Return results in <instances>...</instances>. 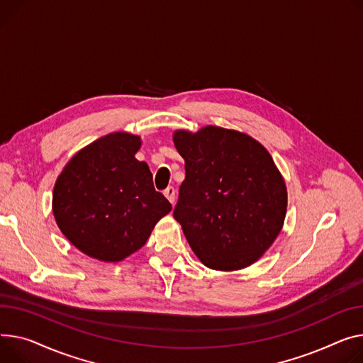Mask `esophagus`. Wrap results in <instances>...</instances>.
Masks as SVG:
<instances>
[{
	"instance_id": "obj_1",
	"label": "esophagus",
	"mask_w": 363,
	"mask_h": 363,
	"mask_svg": "<svg viewBox=\"0 0 363 363\" xmlns=\"http://www.w3.org/2000/svg\"><path fill=\"white\" fill-rule=\"evenodd\" d=\"M164 197L169 200V203L174 204L175 203V188L174 186H167L164 191H163Z\"/></svg>"
}]
</instances>
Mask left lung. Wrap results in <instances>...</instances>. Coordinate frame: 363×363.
<instances>
[{"mask_svg":"<svg viewBox=\"0 0 363 363\" xmlns=\"http://www.w3.org/2000/svg\"><path fill=\"white\" fill-rule=\"evenodd\" d=\"M185 160L174 217L208 269L250 267L279 236L287 189L272 155L251 135L207 125L172 135Z\"/></svg>","mask_w":363,"mask_h":363,"instance_id":"obj_1","label":"left lung"}]
</instances>
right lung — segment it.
Instances as JSON below:
<instances>
[{
    "label": "right lung",
    "mask_w": 363,
    "mask_h": 363,
    "mask_svg": "<svg viewBox=\"0 0 363 363\" xmlns=\"http://www.w3.org/2000/svg\"><path fill=\"white\" fill-rule=\"evenodd\" d=\"M140 147V135L111 133L79 150L55 181V222L72 245L94 259H125L172 210L155 189L149 164L135 159Z\"/></svg>",
    "instance_id": "obj_1"
}]
</instances>
